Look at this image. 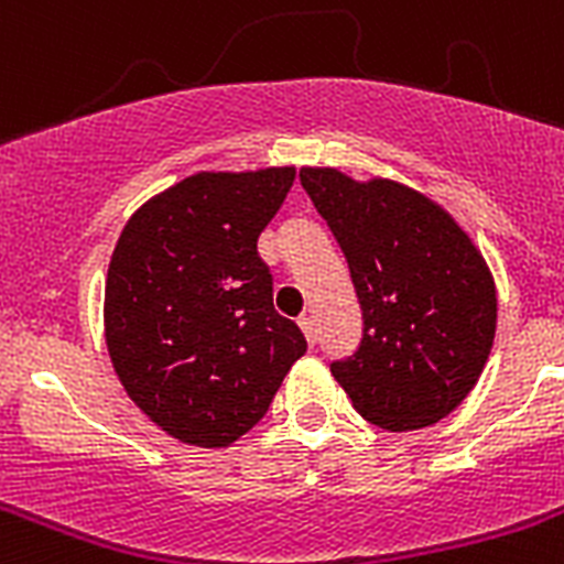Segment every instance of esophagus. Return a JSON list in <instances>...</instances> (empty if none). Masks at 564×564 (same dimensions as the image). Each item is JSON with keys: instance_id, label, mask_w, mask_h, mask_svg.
<instances>
[{"instance_id": "1", "label": "esophagus", "mask_w": 564, "mask_h": 564, "mask_svg": "<svg viewBox=\"0 0 564 564\" xmlns=\"http://www.w3.org/2000/svg\"><path fill=\"white\" fill-rule=\"evenodd\" d=\"M299 327H302V333H305L307 341H316V322H313L311 316H302L299 318Z\"/></svg>"}]
</instances>
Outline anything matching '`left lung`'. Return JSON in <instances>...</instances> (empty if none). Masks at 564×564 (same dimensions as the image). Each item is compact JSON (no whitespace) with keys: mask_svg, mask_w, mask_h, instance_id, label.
<instances>
[{"mask_svg":"<svg viewBox=\"0 0 564 564\" xmlns=\"http://www.w3.org/2000/svg\"><path fill=\"white\" fill-rule=\"evenodd\" d=\"M299 181L338 239L364 333L330 372L387 432L432 426L480 381L497 330L486 257L441 203L390 177L305 166Z\"/></svg>","mask_w":564,"mask_h":564,"instance_id":"obj_1","label":"left lung"}]
</instances>
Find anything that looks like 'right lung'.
Here are the masks:
<instances>
[{
  "instance_id": "right-lung-1",
  "label": "right lung",
  "mask_w": 564,
  "mask_h": 564,
  "mask_svg": "<svg viewBox=\"0 0 564 564\" xmlns=\"http://www.w3.org/2000/svg\"><path fill=\"white\" fill-rule=\"evenodd\" d=\"M296 169L197 172L123 226L104 288V338L134 406L174 441L226 449L265 415L307 341L273 311L257 239Z\"/></svg>"
}]
</instances>
